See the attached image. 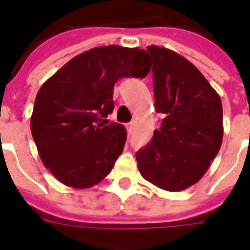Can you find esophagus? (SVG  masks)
I'll return each instance as SVG.
<instances>
[{
	"label": "esophagus",
	"mask_w": 250,
	"mask_h": 250,
	"mask_svg": "<svg viewBox=\"0 0 250 250\" xmlns=\"http://www.w3.org/2000/svg\"><path fill=\"white\" fill-rule=\"evenodd\" d=\"M133 128H135V122H131V123L127 125V131H128V133H132Z\"/></svg>",
	"instance_id": "esophagus-1"
}]
</instances>
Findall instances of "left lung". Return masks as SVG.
I'll return each instance as SVG.
<instances>
[{"label": "left lung", "instance_id": "left-lung-1", "mask_svg": "<svg viewBox=\"0 0 250 250\" xmlns=\"http://www.w3.org/2000/svg\"><path fill=\"white\" fill-rule=\"evenodd\" d=\"M153 59V90L160 129L136 153L143 178L167 191L201 180L223 142L220 97L188 59L165 47L146 48Z\"/></svg>", "mask_w": 250, "mask_h": 250}]
</instances>
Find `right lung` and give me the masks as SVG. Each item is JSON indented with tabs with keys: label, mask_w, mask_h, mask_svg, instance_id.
<instances>
[{
	"label": "right lung",
	"mask_w": 250,
	"mask_h": 250,
	"mask_svg": "<svg viewBox=\"0 0 250 250\" xmlns=\"http://www.w3.org/2000/svg\"><path fill=\"white\" fill-rule=\"evenodd\" d=\"M144 49L104 45L80 53L38 91L31 133L42 163L62 184L87 188L111 171L125 148V125H104L114 108V85L123 77H146Z\"/></svg>",
	"instance_id": "right-lung-1"
}]
</instances>
